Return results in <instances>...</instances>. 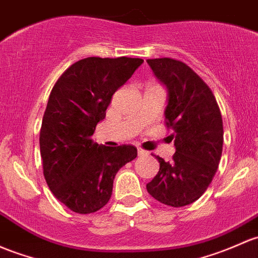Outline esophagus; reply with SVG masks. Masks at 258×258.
Instances as JSON below:
<instances>
[{
    "instance_id": "obj_1",
    "label": "esophagus",
    "mask_w": 258,
    "mask_h": 258,
    "mask_svg": "<svg viewBox=\"0 0 258 258\" xmlns=\"http://www.w3.org/2000/svg\"><path fill=\"white\" fill-rule=\"evenodd\" d=\"M137 153H138V156H147L148 154V152L147 151H145V150H142V148H137Z\"/></svg>"
}]
</instances>
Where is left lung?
<instances>
[{
	"label": "left lung",
	"mask_w": 258,
	"mask_h": 258,
	"mask_svg": "<svg viewBox=\"0 0 258 258\" xmlns=\"http://www.w3.org/2000/svg\"><path fill=\"white\" fill-rule=\"evenodd\" d=\"M151 69L168 89L165 126L173 131L172 162L157 156L159 170L147 191L162 204L185 207L210 185L222 153L224 128L213 91L197 73L172 58L148 59Z\"/></svg>",
	"instance_id": "obj_1"
}]
</instances>
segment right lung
<instances>
[{"mask_svg":"<svg viewBox=\"0 0 258 258\" xmlns=\"http://www.w3.org/2000/svg\"><path fill=\"white\" fill-rule=\"evenodd\" d=\"M143 63L89 56L70 65L51 89L39 134L43 174L54 197L78 214L104 208L121 167L137 157L131 145H97L93 135L112 95Z\"/></svg>","mask_w":258,"mask_h":258,"instance_id":"1","label":"right lung"}]
</instances>
